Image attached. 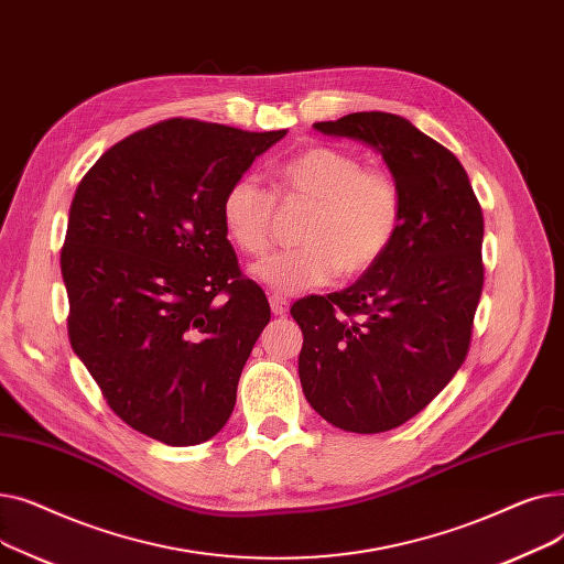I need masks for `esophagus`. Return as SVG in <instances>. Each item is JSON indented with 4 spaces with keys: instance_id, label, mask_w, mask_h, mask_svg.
<instances>
[{
    "instance_id": "1",
    "label": "esophagus",
    "mask_w": 564,
    "mask_h": 564,
    "mask_svg": "<svg viewBox=\"0 0 564 564\" xmlns=\"http://www.w3.org/2000/svg\"><path fill=\"white\" fill-rule=\"evenodd\" d=\"M270 306H272V313L274 315H285L288 308H290V302L285 297H281V294H272L270 297Z\"/></svg>"
}]
</instances>
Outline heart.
Returning a JSON list of instances; mask_svg holds the SVG:
<instances>
[{"label":"heart","instance_id":"heart-1","mask_svg":"<svg viewBox=\"0 0 564 564\" xmlns=\"http://www.w3.org/2000/svg\"><path fill=\"white\" fill-rule=\"evenodd\" d=\"M283 203H311L300 249L256 264V279L281 294L332 283L340 272L361 276L389 253L402 228V189L387 169L340 148L313 145L283 160L274 173ZM276 198L253 175H240L221 198V224L237 249L264 256L272 249Z\"/></svg>","mask_w":564,"mask_h":564}]
</instances>
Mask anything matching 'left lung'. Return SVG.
<instances>
[{"instance_id":"1","label":"left lung","mask_w":564,"mask_h":564,"mask_svg":"<svg viewBox=\"0 0 564 564\" xmlns=\"http://www.w3.org/2000/svg\"><path fill=\"white\" fill-rule=\"evenodd\" d=\"M381 153L402 189L393 247L347 290L290 308L300 379L319 416L357 434L423 411L466 361L482 283V207L459 160L406 118L357 111L315 123Z\"/></svg>"}]
</instances>
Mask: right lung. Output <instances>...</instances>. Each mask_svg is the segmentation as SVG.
I'll return each mask as SVG.
<instances>
[{
	"label": "right lung",
	"instance_id": "right-lung-1",
	"mask_svg": "<svg viewBox=\"0 0 564 564\" xmlns=\"http://www.w3.org/2000/svg\"><path fill=\"white\" fill-rule=\"evenodd\" d=\"M283 137L166 118L113 143L77 185L62 249L70 345L116 416L166 446L226 425L270 322L221 198Z\"/></svg>",
	"mask_w": 564,
	"mask_h": 564
}]
</instances>
